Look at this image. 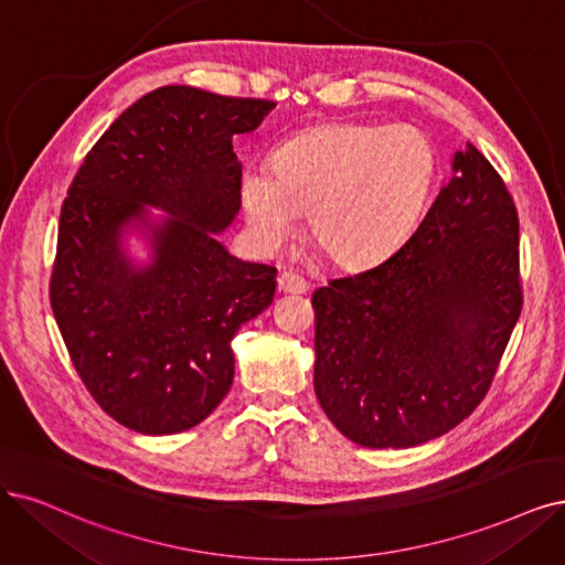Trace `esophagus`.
Instances as JSON below:
<instances>
[{"instance_id": "1", "label": "esophagus", "mask_w": 565, "mask_h": 565, "mask_svg": "<svg viewBox=\"0 0 565 565\" xmlns=\"http://www.w3.org/2000/svg\"><path fill=\"white\" fill-rule=\"evenodd\" d=\"M277 286H279L281 294H305V290H307V281L290 269L281 271L279 279H277Z\"/></svg>"}]
</instances>
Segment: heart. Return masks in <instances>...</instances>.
<instances>
[{"instance_id":"heart-1","label":"heart","mask_w":565,"mask_h":565,"mask_svg":"<svg viewBox=\"0 0 565 565\" xmlns=\"http://www.w3.org/2000/svg\"><path fill=\"white\" fill-rule=\"evenodd\" d=\"M437 151L416 125H328L284 141L275 167L250 164L239 198L265 248L288 239L309 209V230L347 267L380 260L419 221Z\"/></svg>"}]
</instances>
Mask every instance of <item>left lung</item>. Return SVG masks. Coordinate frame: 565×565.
Returning <instances> with one entry per match:
<instances>
[{
  "mask_svg": "<svg viewBox=\"0 0 565 565\" xmlns=\"http://www.w3.org/2000/svg\"><path fill=\"white\" fill-rule=\"evenodd\" d=\"M521 305L514 200L466 143L398 250L311 296L317 398L361 447L424 445L484 401Z\"/></svg>",
  "mask_w": 565,
  "mask_h": 565,
  "instance_id": "8db88e82",
  "label": "left lung"
}]
</instances>
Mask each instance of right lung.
<instances>
[{
  "label": "right lung",
  "mask_w": 565,
  "mask_h": 565,
  "mask_svg": "<svg viewBox=\"0 0 565 565\" xmlns=\"http://www.w3.org/2000/svg\"><path fill=\"white\" fill-rule=\"evenodd\" d=\"M275 102L164 86L104 132L62 202L51 307L95 403L125 428L198 426L235 377L230 342L265 307L277 269L227 254L218 233L242 206L233 137ZM171 214L148 223L145 204ZM150 230L154 260L132 268L119 235Z\"/></svg>",
  "instance_id": "right-lung-1"
}]
</instances>
